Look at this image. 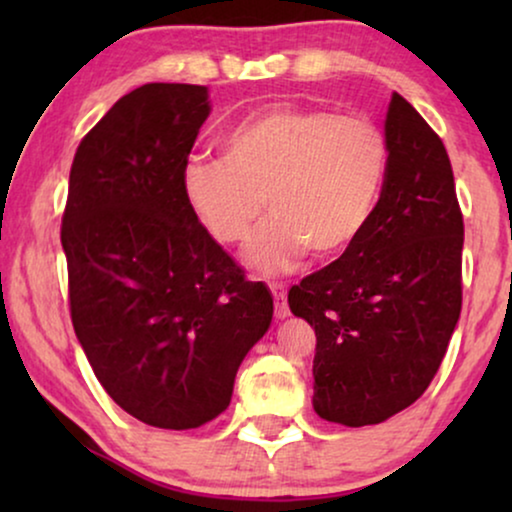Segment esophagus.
<instances>
[{
  "label": "esophagus",
  "mask_w": 512,
  "mask_h": 512,
  "mask_svg": "<svg viewBox=\"0 0 512 512\" xmlns=\"http://www.w3.org/2000/svg\"><path fill=\"white\" fill-rule=\"evenodd\" d=\"M272 298H275V317L286 319L289 317V303H286V289L282 284H270Z\"/></svg>",
  "instance_id": "esophagus-1"
}]
</instances>
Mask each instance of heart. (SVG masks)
Instances as JSON below:
<instances>
[{
	"instance_id": "heart-1",
	"label": "heart",
	"mask_w": 512,
	"mask_h": 512,
	"mask_svg": "<svg viewBox=\"0 0 512 512\" xmlns=\"http://www.w3.org/2000/svg\"><path fill=\"white\" fill-rule=\"evenodd\" d=\"M389 165L384 132L363 116L277 104L228 130L221 158H188L181 195L219 244L247 240L265 198L272 214L247 247L251 268L275 275L310 254H347L366 233Z\"/></svg>"
}]
</instances>
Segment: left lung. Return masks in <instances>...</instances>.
<instances>
[{
    "mask_svg": "<svg viewBox=\"0 0 512 512\" xmlns=\"http://www.w3.org/2000/svg\"><path fill=\"white\" fill-rule=\"evenodd\" d=\"M384 137L387 177L368 230L289 291L291 312L317 333L314 410L342 426L415 403L461 312L464 216L443 139L398 93Z\"/></svg>",
    "mask_w": 512,
    "mask_h": 512,
    "instance_id": "left-lung-1",
    "label": "left lung"
}]
</instances>
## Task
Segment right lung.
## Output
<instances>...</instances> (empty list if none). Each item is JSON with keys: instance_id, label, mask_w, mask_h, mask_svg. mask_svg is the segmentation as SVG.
<instances>
[{"instance_id": "right-lung-1", "label": "right lung", "mask_w": 512, "mask_h": 512, "mask_svg": "<svg viewBox=\"0 0 512 512\" xmlns=\"http://www.w3.org/2000/svg\"><path fill=\"white\" fill-rule=\"evenodd\" d=\"M205 86L144 83L76 149L60 242L69 314L104 391L139 422L186 431L228 408L272 296L209 237L181 167L209 116Z\"/></svg>"}]
</instances>
